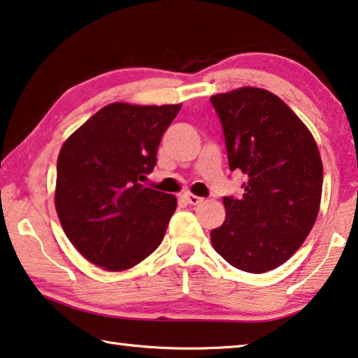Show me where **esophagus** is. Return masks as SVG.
I'll use <instances>...</instances> for the list:
<instances>
[{
	"mask_svg": "<svg viewBox=\"0 0 358 358\" xmlns=\"http://www.w3.org/2000/svg\"><path fill=\"white\" fill-rule=\"evenodd\" d=\"M183 197H185V201L189 203V206H197V203H201V202H202V197L191 194V192H185Z\"/></svg>",
	"mask_w": 358,
	"mask_h": 358,
	"instance_id": "esophagus-1",
	"label": "esophagus"
}]
</instances>
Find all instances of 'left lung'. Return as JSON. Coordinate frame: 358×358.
<instances>
[{"label": "left lung", "mask_w": 358, "mask_h": 358, "mask_svg": "<svg viewBox=\"0 0 358 358\" xmlns=\"http://www.w3.org/2000/svg\"><path fill=\"white\" fill-rule=\"evenodd\" d=\"M223 126L231 170L247 175L241 199L223 197L213 248L234 268L261 274L303 245L319 215L323 166L309 129L269 90L210 97Z\"/></svg>", "instance_id": "8db88e82"}]
</instances>
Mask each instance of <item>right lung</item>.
I'll return each mask as SVG.
<instances>
[{
  "label": "right lung",
  "instance_id": "add662e5",
  "mask_svg": "<svg viewBox=\"0 0 358 358\" xmlns=\"http://www.w3.org/2000/svg\"><path fill=\"white\" fill-rule=\"evenodd\" d=\"M181 105H106L71 134L57 159L55 208L76 250L124 271L156 250L177 208L172 194L140 181Z\"/></svg>",
  "mask_w": 358,
  "mask_h": 358
}]
</instances>
